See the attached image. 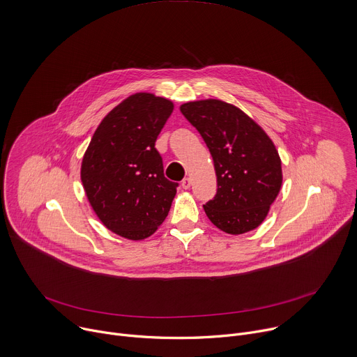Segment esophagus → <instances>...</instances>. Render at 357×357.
I'll return each mask as SVG.
<instances>
[{
  "label": "esophagus",
  "instance_id": "obj_1",
  "mask_svg": "<svg viewBox=\"0 0 357 357\" xmlns=\"http://www.w3.org/2000/svg\"><path fill=\"white\" fill-rule=\"evenodd\" d=\"M181 185H182V188H183V189H189V188H190V185H192L190 178H185V179L182 181V183H181Z\"/></svg>",
  "mask_w": 357,
  "mask_h": 357
}]
</instances>
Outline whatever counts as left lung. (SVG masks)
Masks as SVG:
<instances>
[{"instance_id": "1", "label": "left lung", "mask_w": 357, "mask_h": 357, "mask_svg": "<svg viewBox=\"0 0 357 357\" xmlns=\"http://www.w3.org/2000/svg\"><path fill=\"white\" fill-rule=\"evenodd\" d=\"M214 161L217 193L203 208L221 231L238 235L266 218L282 182V160L266 132L245 112L220 99L181 105Z\"/></svg>"}]
</instances>
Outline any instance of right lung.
Here are the masks:
<instances>
[{
	"label": "right lung",
	"mask_w": 357,
	"mask_h": 357,
	"mask_svg": "<svg viewBox=\"0 0 357 357\" xmlns=\"http://www.w3.org/2000/svg\"><path fill=\"white\" fill-rule=\"evenodd\" d=\"M174 103L137 92L96 128L81 164L86 199L112 232L132 241L153 235L167 218L178 183L164 176L155 142Z\"/></svg>",
	"instance_id": "1"
}]
</instances>
